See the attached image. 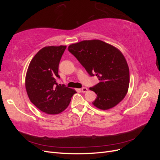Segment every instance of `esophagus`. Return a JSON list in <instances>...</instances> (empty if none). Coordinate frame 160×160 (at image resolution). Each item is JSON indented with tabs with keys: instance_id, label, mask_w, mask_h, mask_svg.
Here are the masks:
<instances>
[{
	"instance_id": "34e87169",
	"label": "esophagus",
	"mask_w": 160,
	"mask_h": 160,
	"mask_svg": "<svg viewBox=\"0 0 160 160\" xmlns=\"http://www.w3.org/2000/svg\"><path fill=\"white\" fill-rule=\"evenodd\" d=\"M88 88H81V92L82 93H85V92H87L88 91Z\"/></svg>"
}]
</instances>
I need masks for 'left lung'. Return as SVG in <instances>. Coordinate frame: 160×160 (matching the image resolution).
<instances>
[{
    "mask_svg": "<svg viewBox=\"0 0 160 160\" xmlns=\"http://www.w3.org/2000/svg\"><path fill=\"white\" fill-rule=\"evenodd\" d=\"M90 76L98 77L99 83L89 89L97 95L93 104L106 110L122 101L129 85V67L119 49L100 40L83 41L69 46Z\"/></svg>",
    "mask_w": 160,
    "mask_h": 160,
    "instance_id": "obj_1",
    "label": "left lung"
}]
</instances>
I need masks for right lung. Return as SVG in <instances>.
Returning <instances> with one entry per match:
<instances>
[{"label":"right lung","instance_id":"add662e5","mask_svg":"<svg viewBox=\"0 0 160 160\" xmlns=\"http://www.w3.org/2000/svg\"><path fill=\"white\" fill-rule=\"evenodd\" d=\"M66 46L42 48L32 58L26 75L25 87L30 101L42 112L55 115L63 111L77 92L58 85L59 65Z\"/></svg>","mask_w":160,"mask_h":160}]
</instances>
